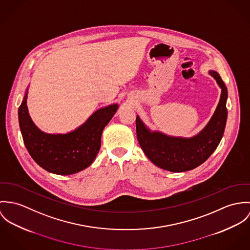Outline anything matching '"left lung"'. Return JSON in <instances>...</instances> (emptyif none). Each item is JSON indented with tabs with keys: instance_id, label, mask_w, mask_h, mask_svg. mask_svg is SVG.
<instances>
[{
	"instance_id": "obj_1",
	"label": "left lung",
	"mask_w": 250,
	"mask_h": 250,
	"mask_svg": "<svg viewBox=\"0 0 250 250\" xmlns=\"http://www.w3.org/2000/svg\"><path fill=\"white\" fill-rule=\"evenodd\" d=\"M208 73L222 89L221 98L207 125L193 137L170 136L151 130L137 115L139 145L155 166L172 172L191 170L204 163L219 146L227 120V88L216 71L210 70Z\"/></svg>"
}]
</instances>
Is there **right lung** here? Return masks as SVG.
<instances>
[{"instance_id":"1","label":"right lung","mask_w":250,"mask_h":250,"mask_svg":"<svg viewBox=\"0 0 250 250\" xmlns=\"http://www.w3.org/2000/svg\"><path fill=\"white\" fill-rule=\"evenodd\" d=\"M28 86L18 110L24 144L32 159L49 172L70 175L82 171L95 160L103 131L119 108L112 104L94 112L82 125L67 133H47L31 120L27 99Z\"/></svg>"}]
</instances>
